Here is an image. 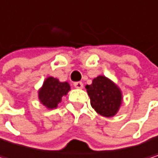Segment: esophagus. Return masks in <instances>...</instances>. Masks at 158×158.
I'll list each match as a JSON object with an SVG mask.
<instances>
[{
  "instance_id": "34e87169",
  "label": "esophagus",
  "mask_w": 158,
  "mask_h": 158,
  "mask_svg": "<svg viewBox=\"0 0 158 158\" xmlns=\"http://www.w3.org/2000/svg\"><path fill=\"white\" fill-rule=\"evenodd\" d=\"M74 86L77 89H81L83 88V83L81 81H77V82H74Z\"/></svg>"
}]
</instances>
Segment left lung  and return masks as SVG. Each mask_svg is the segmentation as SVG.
<instances>
[{"mask_svg": "<svg viewBox=\"0 0 158 158\" xmlns=\"http://www.w3.org/2000/svg\"><path fill=\"white\" fill-rule=\"evenodd\" d=\"M92 107L103 117H113L117 114L121 103V92L118 86L107 77L99 76L86 85Z\"/></svg>", "mask_w": 158, "mask_h": 158, "instance_id": "left-lung-1", "label": "left lung"}]
</instances>
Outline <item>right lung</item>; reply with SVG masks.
<instances>
[{"mask_svg": "<svg viewBox=\"0 0 158 158\" xmlns=\"http://www.w3.org/2000/svg\"><path fill=\"white\" fill-rule=\"evenodd\" d=\"M69 90L70 85L67 82H60L57 78L49 77L39 91V98L47 108L53 109L58 106L62 96L67 94Z\"/></svg>", "mask_w": 158, "mask_h": 158, "instance_id": "obj_1", "label": "right lung"}]
</instances>
